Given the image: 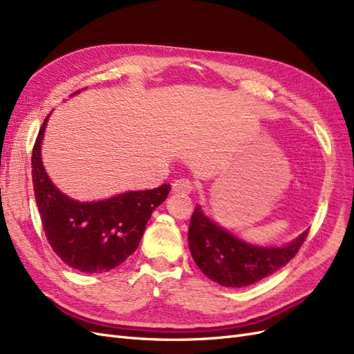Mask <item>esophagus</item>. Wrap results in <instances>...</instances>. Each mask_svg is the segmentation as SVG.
I'll use <instances>...</instances> for the list:
<instances>
[{
    "label": "esophagus",
    "mask_w": 354,
    "mask_h": 354,
    "mask_svg": "<svg viewBox=\"0 0 354 354\" xmlns=\"http://www.w3.org/2000/svg\"><path fill=\"white\" fill-rule=\"evenodd\" d=\"M194 186H192V181L187 178H178L173 183V194L180 195V196H186L189 195Z\"/></svg>",
    "instance_id": "obj_1"
}]
</instances>
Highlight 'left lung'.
<instances>
[{
    "label": "left lung",
    "instance_id": "left-lung-1",
    "mask_svg": "<svg viewBox=\"0 0 354 354\" xmlns=\"http://www.w3.org/2000/svg\"><path fill=\"white\" fill-rule=\"evenodd\" d=\"M308 230L285 246L251 245L209 220L198 205L189 224V248L196 266L211 281L242 288L270 276L291 261Z\"/></svg>",
    "mask_w": 354,
    "mask_h": 354
}]
</instances>
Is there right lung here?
Here are the masks:
<instances>
[{
  "instance_id": "right-lung-1",
  "label": "right lung",
  "mask_w": 354,
  "mask_h": 354,
  "mask_svg": "<svg viewBox=\"0 0 354 354\" xmlns=\"http://www.w3.org/2000/svg\"><path fill=\"white\" fill-rule=\"evenodd\" d=\"M47 121L48 116L32 151V183L47 241L72 269L85 273L109 272L137 250L149 218L167 199L171 186L125 192L94 202L69 198L53 185L42 165L41 143Z\"/></svg>"
}]
</instances>
